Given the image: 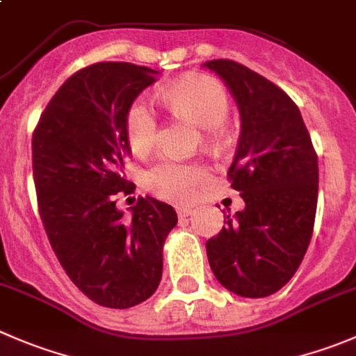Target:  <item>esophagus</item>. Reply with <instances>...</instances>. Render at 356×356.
I'll list each match as a JSON object with an SVG mask.
<instances>
[{
  "instance_id": "esophagus-1",
  "label": "esophagus",
  "mask_w": 356,
  "mask_h": 356,
  "mask_svg": "<svg viewBox=\"0 0 356 356\" xmlns=\"http://www.w3.org/2000/svg\"><path fill=\"white\" fill-rule=\"evenodd\" d=\"M193 213V209H189V207H181V209H177V216L181 217V219H184V217H189Z\"/></svg>"
}]
</instances>
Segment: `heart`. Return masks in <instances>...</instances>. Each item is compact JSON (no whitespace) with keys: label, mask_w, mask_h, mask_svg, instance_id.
I'll return each instance as SVG.
<instances>
[{"label":"heart","mask_w":356,"mask_h":356,"mask_svg":"<svg viewBox=\"0 0 356 356\" xmlns=\"http://www.w3.org/2000/svg\"><path fill=\"white\" fill-rule=\"evenodd\" d=\"M168 111L179 120H186L202 130L205 143H213L222 134V125L229 116V99L219 81L209 76H189L161 92ZM158 118L144 97L136 99L125 113V136L130 149L139 156L151 153L158 143ZM209 181V170L198 163L156 161L144 174V186L153 195L172 202H189L202 184Z\"/></svg>","instance_id":"heart-1"}]
</instances>
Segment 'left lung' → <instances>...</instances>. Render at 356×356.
<instances>
[{
    "label": "left lung",
    "mask_w": 356,
    "mask_h": 356,
    "mask_svg": "<svg viewBox=\"0 0 356 356\" xmlns=\"http://www.w3.org/2000/svg\"><path fill=\"white\" fill-rule=\"evenodd\" d=\"M224 79L240 109L241 134L227 179L245 209L207 240L210 268L241 298H266L298 271L315 226L318 156L296 102L252 69L205 62Z\"/></svg>",
    "instance_id": "left-lung-1"
}]
</instances>
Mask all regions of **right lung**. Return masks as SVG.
Listing matches in <instances>:
<instances>
[{
	"label": "right lung",
	"mask_w": 356,
	"mask_h": 356,
	"mask_svg": "<svg viewBox=\"0 0 356 356\" xmlns=\"http://www.w3.org/2000/svg\"><path fill=\"white\" fill-rule=\"evenodd\" d=\"M158 71L129 62H97L69 76L33 134L38 209L58 262L72 284L106 308L125 309L154 294L163 243L177 213L139 196L123 219L118 195L130 146L125 113L156 81Z\"/></svg>",
	"instance_id": "right-lung-1"
}]
</instances>
